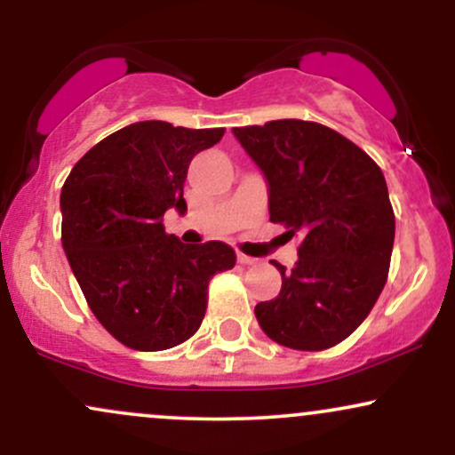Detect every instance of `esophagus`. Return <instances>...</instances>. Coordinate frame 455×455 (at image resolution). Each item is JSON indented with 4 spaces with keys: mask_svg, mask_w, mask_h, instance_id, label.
<instances>
[{
    "mask_svg": "<svg viewBox=\"0 0 455 455\" xmlns=\"http://www.w3.org/2000/svg\"><path fill=\"white\" fill-rule=\"evenodd\" d=\"M237 260H239V263H242V265H254V263H259V259H252V257H248V254H242V252L237 254Z\"/></svg>",
    "mask_w": 455,
    "mask_h": 455,
    "instance_id": "esophagus-1",
    "label": "esophagus"
}]
</instances>
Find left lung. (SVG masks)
<instances>
[{"instance_id":"obj_1","label":"left lung","mask_w":455,"mask_h":455,"mask_svg":"<svg viewBox=\"0 0 455 455\" xmlns=\"http://www.w3.org/2000/svg\"><path fill=\"white\" fill-rule=\"evenodd\" d=\"M269 184V220L299 235L293 269L254 315L274 342L325 351L363 323L389 274L395 216L380 166L336 130L304 119L233 128Z\"/></svg>"}]
</instances>
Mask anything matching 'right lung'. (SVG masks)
Wrapping results in <instances>:
<instances>
[{
	"label": "right lung",
	"mask_w": 455,
	"mask_h": 455,
	"mask_svg": "<svg viewBox=\"0 0 455 455\" xmlns=\"http://www.w3.org/2000/svg\"><path fill=\"white\" fill-rule=\"evenodd\" d=\"M224 128L139 122L108 134L72 166L61 188V243L87 306L134 351H166L201 327L210 280L235 267L222 242L188 245L164 231L186 210L188 164Z\"/></svg>",
	"instance_id": "add662e5"
}]
</instances>
